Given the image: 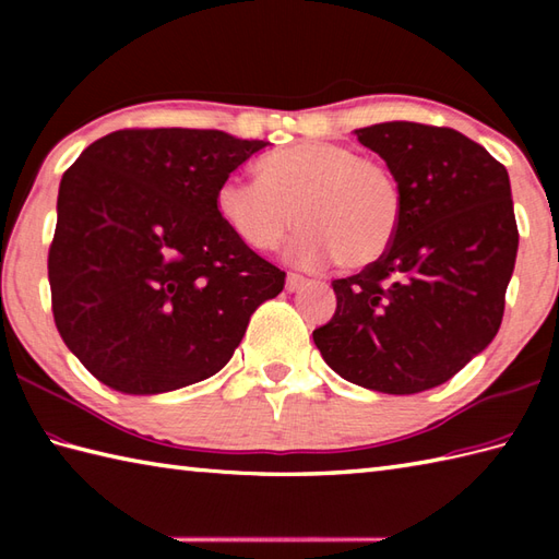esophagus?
<instances>
[{
  "label": "esophagus",
  "mask_w": 559,
  "mask_h": 559,
  "mask_svg": "<svg viewBox=\"0 0 559 559\" xmlns=\"http://www.w3.org/2000/svg\"><path fill=\"white\" fill-rule=\"evenodd\" d=\"M307 283V278L305 276H300V273H288V278H286V288L290 290V293H295V290H300L302 286Z\"/></svg>",
  "instance_id": "1"
}]
</instances>
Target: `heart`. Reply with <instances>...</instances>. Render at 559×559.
I'll return each instance as SVG.
<instances>
[{
	"mask_svg": "<svg viewBox=\"0 0 559 559\" xmlns=\"http://www.w3.org/2000/svg\"><path fill=\"white\" fill-rule=\"evenodd\" d=\"M257 175H230L216 189L221 221L247 247L276 249L298 221L293 254L300 261L334 257L341 269H362L394 242L403 199L382 160L331 141H302L261 158Z\"/></svg>",
	"mask_w": 559,
	"mask_h": 559,
	"instance_id": "obj_1",
	"label": "heart"
}]
</instances>
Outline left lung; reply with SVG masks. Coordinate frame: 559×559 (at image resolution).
Segmentation results:
<instances>
[{"label":"left lung","instance_id":"obj_1","mask_svg":"<svg viewBox=\"0 0 559 559\" xmlns=\"http://www.w3.org/2000/svg\"><path fill=\"white\" fill-rule=\"evenodd\" d=\"M396 175L403 213L382 259L331 281L336 312L312 331L331 370L382 394L444 384L495 338L519 230L507 168L456 129H355Z\"/></svg>","mask_w":559,"mask_h":559}]
</instances>
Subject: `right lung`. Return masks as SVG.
<instances>
[{"mask_svg":"<svg viewBox=\"0 0 559 559\" xmlns=\"http://www.w3.org/2000/svg\"><path fill=\"white\" fill-rule=\"evenodd\" d=\"M266 141L218 129H120L64 173L47 278L59 336L124 394L223 370L286 271L237 240L216 189Z\"/></svg>","mask_w":559,"mask_h":559,"instance_id":"add662e5","label":"right lung"}]
</instances>
